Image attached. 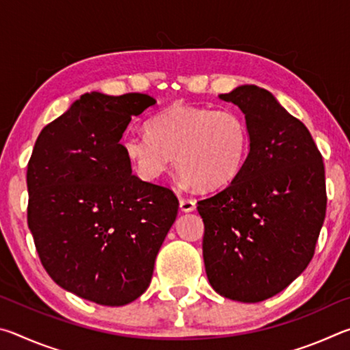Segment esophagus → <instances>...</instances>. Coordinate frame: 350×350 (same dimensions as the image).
<instances>
[{"instance_id":"esophagus-1","label":"esophagus","mask_w":350,"mask_h":350,"mask_svg":"<svg viewBox=\"0 0 350 350\" xmlns=\"http://www.w3.org/2000/svg\"><path fill=\"white\" fill-rule=\"evenodd\" d=\"M179 202H180V210L183 213H189V211H193L194 208H196V200H193V199L180 198Z\"/></svg>"}]
</instances>
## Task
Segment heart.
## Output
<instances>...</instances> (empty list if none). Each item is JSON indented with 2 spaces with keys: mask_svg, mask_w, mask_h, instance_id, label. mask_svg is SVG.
Listing matches in <instances>:
<instances>
[{
  "mask_svg": "<svg viewBox=\"0 0 350 350\" xmlns=\"http://www.w3.org/2000/svg\"><path fill=\"white\" fill-rule=\"evenodd\" d=\"M250 133L233 109L174 103L148 122V134L126 133L122 150L145 180H157L174 157L176 171L194 188L213 189L238 174Z\"/></svg>",
  "mask_w": 350,
  "mask_h": 350,
  "instance_id": "obj_1",
  "label": "heart"
}]
</instances>
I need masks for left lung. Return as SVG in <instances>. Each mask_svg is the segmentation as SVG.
<instances>
[{"instance_id":"8db88e82","label":"left lung","mask_w":350,"mask_h":350,"mask_svg":"<svg viewBox=\"0 0 350 350\" xmlns=\"http://www.w3.org/2000/svg\"><path fill=\"white\" fill-rule=\"evenodd\" d=\"M245 116L250 145L232 180L200 199L206 278L224 298L259 303L309 265L325 217L324 163L309 129L267 90L219 94Z\"/></svg>"}]
</instances>
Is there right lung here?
Wrapping results in <instances>:
<instances>
[{
  "mask_svg": "<svg viewBox=\"0 0 350 350\" xmlns=\"http://www.w3.org/2000/svg\"><path fill=\"white\" fill-rule=\"evenodd\" d=\"M156 98L86 92L43 128L27 163V224L58 286L102 306L133 303L150 286L173 227L171 189L133 176L120 139Z\"/></svg>",
  "mask_w": 350,
  "mask_h": 350,
  "instance_id": "obj_1",
  "label": "right lung"
}]
</instances>
